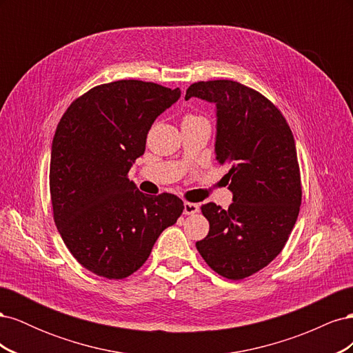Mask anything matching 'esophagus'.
<instances>
[{"mask_svg":"<svg viewBox=\"0 0 353 353\" xmlns=\"http://www.w3.org/2000/svg\"><path fill=\"white\" fill-rule=\"evenodd\" d=\"M199 210H200V206L197 205V203H190V201L184 203V213H185V215H194V213H197Z\"/></svg>","mask_w":353,"mask_h":353,"instance_id":"34e87169","label":"esophagus"}]
</instances>
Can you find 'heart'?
Segmentation results:
<instances>
[{
  "label": "heart",
  "instance_id": "obj_1",
  "mask_svg": "<svg viewBox=\"0 0 353 353\" xmlns=\"http://www.w3.org/2000/svg\"><path fill=\"white\" fill-rule=\"evenodd\" d=\"M185 117H194V116H191V114H188V116H185Z\"/></svg>",
  "mask_w": 353,
  "mask_h": 353
}]
</instances>
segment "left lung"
Instances as JSON below:
<instances>
[{
    "instance_id": "obj_1",
    "label": "left lung",
    "mask_w": 353,
    "mask_h": 353,
    "mask_svg": "<svg viewBox=\"0 0 353 353\" xmlns=\"http://www.w3.org/2000/svg\"><path fill=\"white\" fill-rule=\"evenodd\" d=\"M191 97L215 104V153L230 168L232 193L227 210L201 206L210 228L196 248L213 271L243 280L280 254L296 223L302 185L294 138L268 99L236 81L196 82Z\"/></svg>"
}]
</instances>
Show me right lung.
Returning <instances> with one entry per match:
<instances>
[{"label":"right lung","mask_w":353,"mask_h":353,"mask_svg":"<svg viewBox=\"0 0 353 353\" xmlns=\"http://www.w3.org/2000/svg\"><path fill=\"white\" fill-rule=\"evenodd\" d=\"M179 97V88L153 82L103 83L74 100L57 125L50 162L54 222L73 258L104 279L141 268L184 210L176 196L143 194L126 176L156 117Z\"/></svg>","instance_id":"1"}]
</instances>
